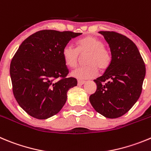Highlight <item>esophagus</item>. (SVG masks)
<instances>
[{
	"mask_svg": "<svg viewBox=\"0 0 151 151\" xmlns=\"http://www.w3.org/2000/svg\"><path fill=\"white\" fill-rule=\"evenodd\" d=\"M85 83H86V81H82V80H78V85H84V84H85Z\"/></svg>",
	"mask_w": 151,
	"mask_h": 151,
	"instance_id": "obj_1",
	"label": "esophagus"
}]
</instances>
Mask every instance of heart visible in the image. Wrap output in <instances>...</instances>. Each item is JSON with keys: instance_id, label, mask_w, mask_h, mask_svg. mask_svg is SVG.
Segmentation results:
<instances>
[{"instance_id": "obj_1", "label": "heart", "mask_w": 151, "mask_h": 151, "mask_svg": "<svg viewBox=\"0 0 151 151\" xmlns=\"http://www.w3.org/2000/svg\"><path fill=\"white\" fill-rule=\"evenodd\" d=\"M81 55H86L87 65L79 66L71 73L73 77L78 79H90L94 78L98 73V68L105 70L111 61L110 52L104 47V43L94 37H87L77 42V48L67 44L62 50L64 63L70 67L78 64Z\"/></svg>"}]
</instances>
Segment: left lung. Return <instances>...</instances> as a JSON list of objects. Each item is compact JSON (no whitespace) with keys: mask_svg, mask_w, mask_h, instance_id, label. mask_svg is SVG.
I'll list each match as a JSON object with an SVG mask.
<instances>
[{"mask_svg":"<svg viewBox=\"0 0 151 151\" xmlns=\"http://www.w3.org/2000/svg\"><path fill=\"white\" fill-rule=\"evenodd\" d=\"M108 42L111 61L94 80L96 91L89 98L93 109L108 118L121 117L139 99L145 77V65L135 44L114 31H99Z\"/></svg>","mask_w":151,"mask_h":151,"instance_id":"left-lung-1","label":"left lung"}]
</instances>
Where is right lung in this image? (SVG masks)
Masks as SVG:
<instances>
[{
    "label": "right lung",
    "instance_id": "right-lung-1",
    "mask_svg": "<svg viewBox=\"0 0 151 151\" xmlns=\"http://www.w3.org/2000/svg\"><path fill=\"white\" fill-rule=\"evenodd\" d=\"M81 34L40 30L19 47L9 68L12 91L20 107L31 117L43 120L58 114L66 103L67 91L77 85L76 78L66 77L69 70L62 50Z\"/></svg>",
    "mask_w": 151,
    "mask_h": 151
}]
</instances>
